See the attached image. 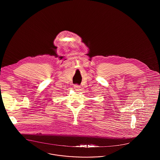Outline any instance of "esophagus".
<instances>
[{
  "label": "esophagus",
  "instance_id": "34e87169",
  "mask_svg": "<svg viewBox=\"0 0 160 160\" xmlns=\"http://www.w3.org/2000/svg\"><path fill=\"white\" fill-rule=\"evenodd\" d=\"M74 89H75V91H79V89H80V86L79 85H77V84H75L74 86Z\"/></svg>",
  "mask_w": 160,
  "mask_h": 160
}]
</instances>
